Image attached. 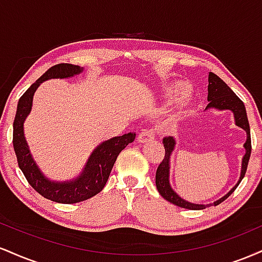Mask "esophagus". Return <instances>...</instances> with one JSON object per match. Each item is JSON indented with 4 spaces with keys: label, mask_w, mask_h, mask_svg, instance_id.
<instances>
[{
    "label": "esophagus",
    "mask_w": 262,
    "mask_h": 262,
    "mask_svg": "<svg viewBox=\"0 0 262 262\" xmlns=\"http://www.w3.org/2000/svg\"><path fill=\"white\" fill-rule=\"evenodd\" d=\"M154 135L155 134L152 129H144V130H141L139 137H138V141H139V143H145V141H148L150 139H154Z\"/></svg>",
    "instance_id": "esophagus-1"
}]
</instances>
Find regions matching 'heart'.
I'll return each mask as SVG.
<instances>
[{
  "instance_id": "obj_1",
  "label": "heart",
  "mask_w": 262,
  "mask_h": 262,
  "mask_svg": "<svg viewBox=\"0 0 262 262\" xmlns=\"http://www.w3.org/2000/svg\"><path fill=\"white\" fill-rule=\"evenodd\" d=\"M189 92V86L186 82H173L171 83L165 89V97L166 100L170 102V103H173V102H177L181 100L182 97H185L186 95ZM183 112H177L176 116L173 117V119H177L180 116H182Z\"/></svg>"
}]
</instances>
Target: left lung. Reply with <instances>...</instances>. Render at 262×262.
<instances>
[{
	"instance_id": "8db88e82",
	"label": "left lung",
	"mask_w": 262,
	"mask_h": 262,
	"mask_svg": "<svg viewBox=\"0 0 262 262\" xmlns=\"http://www.w3.org/2000/svg\"><path fill=\"white\" fill-rule=\"evenodd\" d=\"M208 106L206 107V110H210V108H214L218 111H231L234 114V119H235V124L237 127L244 129L246 132V141L244 144L245 148V155L243 156L242 161V172H240L239 181L233 188L228 192L225 196L219 198L218 201L213 202L214 206H218L219 203H222L223 201L227 200L228 197L235 191V188L239 186V183L242 182V180L244 179L246 169H248L249 159H250L251 154V138H250V125H249L248 116H246V110L243 101L233 92V90L230 89L227 83L224 82L221 77H218L217 75L209 73L208 75ZM162 144H164L165 148V158L161 161V164L159 165L158 170H156L155 175V183L156 188H158L159 193L166 201H169L170 203L175 204L177 207H181V208L191 209V210H200L204 209L206 207L210 206V204H196L191 203L185 201L181 198L179 194L173 191L172 187L170 185V158L172 154L173 149H175L176 141L172 137H166L162 139Z\"/></svg>"
}]
</instances>
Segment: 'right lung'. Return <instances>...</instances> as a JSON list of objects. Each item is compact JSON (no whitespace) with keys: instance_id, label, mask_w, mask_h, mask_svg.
I'll return each instance as SVG.
<instances>
[{"instance_id":"1","label":"right lung","mask_w":262,"mask_h":262,"mask_svg":"<svg viewBox=\"0 0 262 262\" xmlns=\"http://www.w3.org/2000/svg\"><path fill=\"white\" fill-rule=\"evenodd\" d=\"M83 71V68L73 64L54 65L41 75L18 101L16 117L13 122V148L18 166L22 170L27 181L39 194L53 202L73 204L89 200L103 189L117 156L129 143H133L135 133L123 134L101 143L92 151L82 172L70 181L56 182L44 176L34 161L27 144L23 124L32 110L33 96L44 81L50 79H68Z\"/></svg>"}]
</instances>
